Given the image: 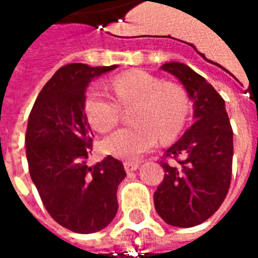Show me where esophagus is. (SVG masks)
<instances>
[{
  "label": "esophagus",
  "instance_id": "obj_1",
  "mask_svg": "<svg viewBox=\"0 0 258 258\" xmlns=\"http://www.w3.org/2000/svg\"><path fill=\"white\" fill-rule=\"evenodd\" d=\"M138 167H140V163L138 162H124V170H125L127 173L135 171Z\"/></svg>",
  "mask_w": 258,
  "mask_h": 258
}]
</instances>
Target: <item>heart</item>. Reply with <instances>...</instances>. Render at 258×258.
I'll return each instance as SVG.
<instances>
[{"label": "heart", "instance_id": "heart-1", "mask_svg": "<svg viewBox=\"0 0 258 258\" xmlns=\"http://www.w3.org/2000/svg\"><path fill=\"white\" fill-rule=\"evenodd\" d=\"M110 87L116 100L102 84H94L87 92L84 110L90 124L99 133L112 130L121 116L120 106H135L131 113L135 124L103 140L102 148L107 155L135 160L153 149L159 137L164 142L177 137L189 117V96L178 84L134 72L117 77Z\"/></svg>", "mask_w": 258, "mask_h": 258}]
</instances>
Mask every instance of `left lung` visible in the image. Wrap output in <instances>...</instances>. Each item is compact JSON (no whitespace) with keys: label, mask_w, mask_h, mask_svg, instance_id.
Here are the masks:
<instances>
[{"label":"left lung","mask_w":258,"mask_h":258,"mask_svg":"<svg viewBox=\"0 0 258 258\" xmlns=\"http://www.w3.org/2000/svg\"><path fill=\"white\" fill-rule=\"evenodd\" d=\"M162 70L184 85L194 103L195 123L166 151L164 178L153 195L164 221L179 228L199 225L221 206L232 175L233 133L225 102L189 66L170 62Z\"/></svg>","instance_id":"obj_1"}]
</instances>
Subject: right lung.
<instances>
[{"instance_id": "1", "label": "right lung", "mask_w": 258, "mask_h": 258, "mask_svg": "<svg viewBox=\"0 0 258 258\" xmlns=\"http://www.w3.org/2000/svg\"><path fill=\"white\" fill-rule=\"evenodd\" d=\"M116 68H60L38 94L27 121L31 179L53 220L77 233L101 231L118 209L117 186L125 178L123 163L107 156L95 166L87 164L94 134L84 110L85 90L92 79Z\"/></svg>"}]
</instances>
